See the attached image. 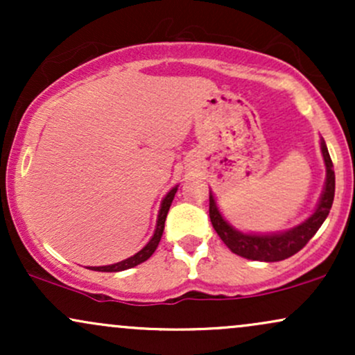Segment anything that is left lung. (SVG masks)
<instances>
[{
  "label": "left lung",
  "mask_w": 355,
  "mask_h": 355,
  "mask_svg": "<svg viewBox=\"0 0 355 355\" xmlns=\"http://www.w3.org/2000/svg\"><path fill=\"white\" fill-rule=\"evenodd\" d=\"M320 152L325 164V183L319 202L302 223L288 230L270 232V234H252V232L235 229L232 223L223 218L217 200H215V195L210 190V222L218 237L234 254L248 260L279 262V260L288 259V257L297 254L315 235V232L320 229V225L332 209L334 193H336V173H334L331 155H329L324 138H320Z\"/></svg>",
  "instance_id": "8db88e82"
}]
</instances>
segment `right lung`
<instances>
[{"instance_id":"right-lung-1","label":"right lung","mask_w":355,"mask_h":355,"mask_svg":"<svg viewBox=\"0 0 355 355\" xmlns=\"http://www.w3.org/2000/svg\"><path fill=\"white\" fill-rule=\"evenodd\" d=\"M178 190V185L172 187V190L168 191V193L165 195L164 200L160 203V210H158V217H157V225H155V232L152 235V239L148 240V243L141 248V250H138L135 255L128 257V259L121 260V262H116V263H112V266H101V267H88L89 270H96V272H121V270H126V268H132V267H137L140 266V263H144L145 260H148L150 257L155 250H157L158 243H160V239H162V234H164V229H165V220H166V214H168L170 210V205H172L173 198H175V193H177Z\"/></svg>"}]
</instances>
